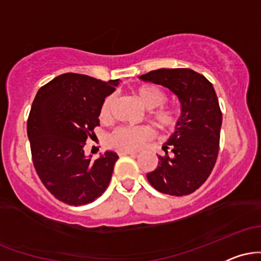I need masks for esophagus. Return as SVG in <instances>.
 Here are the masks:
<instances>
[{"label":"esophagus","instance_id":"esophagus-1","mask_svg":"<svg viewBox=\"0 0 261 261\" xmlns=\"http://www.w3.org/2000/svg\"><path fill=\"white\" fill-rule=\"evenodd\" d=\"M118 154H119V155H127V154L136 155L137 152H136V151H128V149H119Z\"/></svg>","mask_w":261,"mask_h":261}]
</instances>
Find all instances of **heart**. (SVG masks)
Returning <instances> with one entry per match:
<instances>
[{
	"label": "heart",
	"mask_w": 261,
	"mask_h": 261,
	"mask_svg": "<svg viewBox=\"0 0 261 261\" xmlns=\"http://www.w3.org/2000/svg\"><path fill=\"white\" fill-rule=\"evenodd\" d=\"M137 97L149 110V118L162 131H172L181 120V110L175 107L163 106L166 103V94L155 86H142L136 89ZM115 95L110 94L104 98L99 109L100 121L112 120ZM153 134L148 126H120L113 131L109 136V143L119 149H137L146 141L151 140Z\"/></svg>",
	"instance_id": "obj_1"
}]
</instances>
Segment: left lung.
<instances>
[{"instance_id": "left-lung-1", "label": "left lung", "mask_w": 261, "mask_h": 261, "mask_svg": "<svg viewBox=\"0 0 261 261\" xmlns=\"http://www.w3.org/2000/svg\"><path fill=\"white\" fill-rule=\"evenodd\" d=\"M145 82L167 87L181 103V120L158 155V166L147 173L160 193L184 196L207 180L217 161L222 112L214 86L190 68H160L142 74Z\"/></svg>"}]
</instances>
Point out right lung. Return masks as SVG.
Segmentation results:
<instances>
[{"mask_svg":"<svg viewBox=\"0 0 261 261\" xmlns=\"http://www.w3.org/2000/svg\"><path fill=\"white\" fill-rule=\"evenodd\" d=\"M119 80L64 73L39 89L27 122L32 160L44 187L60 201L86 205L107 190L118 154L86 157V141L99 126L104 98Z\"/></svg>","mask_w":261,"mask_h":261,"instance_id":"1","label":"right lung"}]
</instances>
